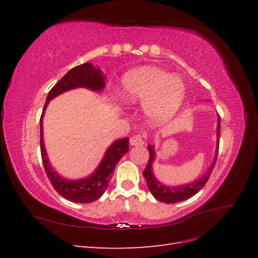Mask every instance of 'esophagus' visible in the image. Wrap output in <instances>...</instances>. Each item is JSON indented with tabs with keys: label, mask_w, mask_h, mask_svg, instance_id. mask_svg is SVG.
I'll use <instances>...</instances> for the list:
<instances>
[{
	"label": "esophagus",
	"mask_w": 258,
	"mask_h": 258,
	"mask_svg": "<svg viewBox=\"0 0 258 258\" xmlns=\"http://www.w3.org/2000/svg\"><path fill=\"white\" fill-rule=\"evenodd\" d=\"M130 144L132 146H139V145H143L144 144V140L142 139V137L140 135L134 136L130 139Z\"/></svg>",
	"instance_id": "1"
}]
</instances>
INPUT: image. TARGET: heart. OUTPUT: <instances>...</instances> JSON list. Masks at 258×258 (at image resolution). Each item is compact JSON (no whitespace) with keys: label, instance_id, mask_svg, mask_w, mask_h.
Wrapping results in <instances>:
<instances>
[{"label":"heart","instance_id":"obj_1","mask_svg":"<svg viewBox=\"0 0 258 258\" xmlns=\"http://www.w3.org/2000/svg\"><path fill=\"white\" fill-rule=\"evenodd\" d=\"M119 95L128 104H142L148 120L159 124L172 119L182 107L186 84L162 69L142 67L124 74Z\"/></svg>","mask_w":258,"mask_h":258}]
</instances>
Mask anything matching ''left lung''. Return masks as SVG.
<instances>
[{
	"label": "left lung",
	"mask_w": 258,
	"mask_h": 258,
	"mask_svg": "<svg viewBox=\"0 0 258 258\" xmlns=\"http://www.w3.org/2000/svg\"><path fill=\"white\" fill-rule=\"evenodd\" d=\"M220 135H221V118L218 116L217 118V127H216V148H215V155L214 159L209 167L207 173L201 176L200 178L196 179L191 183L179 185V186H168L159 182L153 172V162L156 158V152L154 145H147L148 153H150V159H148V163L143 171V175L146 179V183L148 186V189L152 192L153 196L165 204H176L179 201H184L192 197L194 195H196L202 187H204L209 179L211 172L215 166V162L217 159V153H218V143H220Z\"/></svg>",
	"instance_id": "obj_1"
}]
</instances>
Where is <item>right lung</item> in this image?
<instances>
[{"label":"right lung","mask_w":258,"mask_h":258,"mask_svg":"<svg viewBox=\"0 0 258 258\" xmlns=\"http://www.w3.org/2000/svg\"><path fill=\"white\" fill-rule=\"evenodd\" d=\"M105 81L106 77L100 68L93 67L90 62H86L84 64L71 69L48 92L40 119L41 154L46 174H47L53 188L59 195L70 201L76 202V204H89L102 196L107 188L116 163L129 151V139L123 138L115 140L108 146L104 157L90 175L79 179H68L61 176L52 168L47 157L43 139L44 114L49 101L61 93L76 88H86L95 92L102 91L105 87Z\"/></svg>","instance_id":"obj_1"}]
</instances>
